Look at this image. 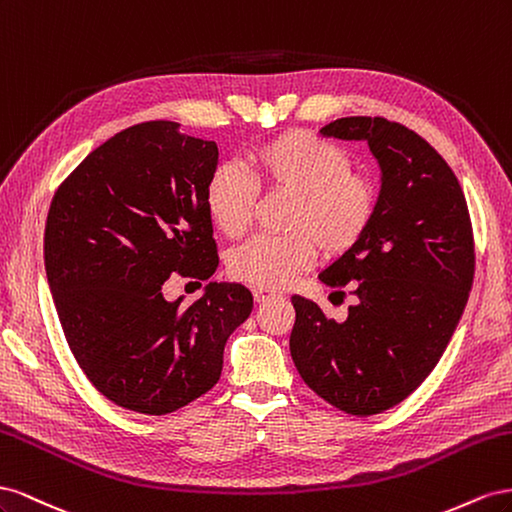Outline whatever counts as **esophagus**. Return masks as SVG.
I'll use <instances>...</instances> for the list:
<instances>
[{"instance_id":"34e87169","label":"esophagus","mask_w":512,"mask_h":512,"mask_svg":"<svg viewBox=\"0 0 512 512\" xmlns=\"http://www.w3.org/2000/svg\"><path fill=\"white\" fill-rule=\"evenodd\" d=\"M253 298H255V302H259V304H264V302H268V300H272V298H276L270 289H261V287H255L253 289Z\"/></svg>"}]
</instances>
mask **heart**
<instances>
[{
	"label": "heart",
	"mask_w": 512,
	"mask_h": 512,
	"mask_svg": "<svg viewBox=\"0 0 512 512\" xmlns=\"http://www.w3.org/2000/svg\"><path fill=\"white\" fill-rule=\"evenodd\" d=\"M248 173L216 167L206 184V210L229 238L251 227L259 193L291 195L283 236H257L233 251V279L261 289H283L309 270L315 253L341 257L362 240L377 212V188L349 171L352 160L309 130H285L248 152Z\"/></svg>",
	"instance_id": "1"
}]
</instances>
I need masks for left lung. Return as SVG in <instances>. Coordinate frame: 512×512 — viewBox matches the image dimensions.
Wrapping results in <instances>:
<instances>
[{
    "mask_svg": "<svg viewBox=\"0 0 512 512\" xmlns=\"http://www.w3.org/2000/svg\"><path fill=\"white\" fill-rule=\"evenodd\" d=\"M321 135L367 141L382 167L377 212L362 240L319 274L356 304L334 321L291 298V358L337 410L373 416L425 382L455 332L474 281V231L457 175L431 145L386 118H341Z\"/></svg>",
    "mask_w": 512,
    "mask_h": 512,
    "instance_id": "obj_1",
    "label": "left lung"
}]
</instances>
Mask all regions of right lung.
Listing matches in <instances>:
<instances>
[{
  "label": "right lung",
  "mask_w": 512,
  "mask_h": 512,
  "mask_svg": "<svg viewBox=\"0 0 512 512\" xmlns=\"http://www.w3.org/2000/svg\"><path fill=\"white\" fill-rule=\"evenodd\" d=\"M214 141L178 122L130 126L57 186L45 270L72 356L92 386L130 412L165 416L212 390L229 334L253 311L244 285L210 283L193 304L167 302L171 274L218 268L206 184Z\"/></svg>",
  "instance_id": "add662e5"
}]
</instances>
